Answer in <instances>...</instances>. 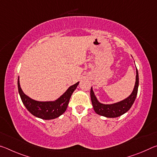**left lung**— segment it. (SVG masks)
I'll use <instances>...</instances> for the list:
<instances>
[{
	"label": "left lung",
	"mask_w": 157,
	"mask_h": 157,
	"mask_svg": "<svg viewBox=\"0 0 157 157\" xmlns=\"http://www.w3.org/2000/svg\"><path fill=\"white\" fill-rule=\"evenodd\" d=\"M138 88H139V73L136 68V82L133 89V91L128 97L125 99L120 101V102L113 103V104H103L98 100L95 95L93 88L91 89V99L94 107L95 112L98 115L107 117V118H116L125 113L129 110L134 104L136 99Z\"/></svg>",
	"instance_id": "1"
}]
</instances>
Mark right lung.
Segmentation results:
<instances>
[{
  "label": "right lung",
  "mask_w": 157,
  "mask_h": 157,
  "mask_svg": "<svg viewBox=\"0 0 157 157\" xmlns=\"http://www.w3.org/2000/svg\"><path fill=\"white\" fill-rule=\"evenodd\" d=\"M79 82L71 86L63 95L55 101H37L26 95L21 88L19 77L18 78V89L21 99L26 109L37 118L44 120L55 119L65 112L69 100L73 91L76 89Z\"/></svg>",
  "instance_id": "right-lung-1"
}]
</instances>
